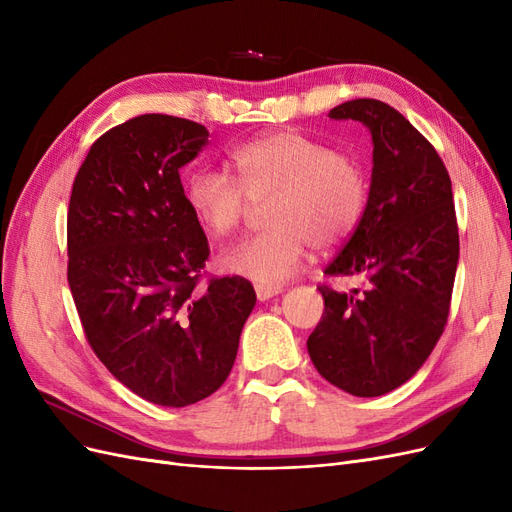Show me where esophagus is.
<instances>
[{"label":"esophagus","instance_id":"34e87169","mask_svg":"<svg viewBox=\"0 0 512 512\" xmlns=\"http://www.w3.org/2000/svg\"><path fill=\"white\" fill-rule=\"evenodd\" d=\"M282 292V286H260L256 284V297L258 301H269Z\"/></svg>","mask_w":512,"mask_h":512}]
</instances>
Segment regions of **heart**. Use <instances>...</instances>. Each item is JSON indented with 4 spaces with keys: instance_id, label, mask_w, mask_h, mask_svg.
Wrapping results in <instances>:
<instances>
[{
    "instance_id": "1",
    "label": "heart",
    "mask_w": 512,
    "mask_h": 512,
    "mask_svg": "<svg viewBox=\"0 0 512 512\" xmlns=\"http://www.w3.org/2000/svg\"><path fill=\"white\" fill-rule=\"evenodd\" d=\"M237 179L200 168L185 183L198 224L213 237L237 230L252 203L265 207L267 230L232 243L220 267L260 286H277L297 273L309 245L333 247L359 226L367 179L359 162L301 132H275L232 151Z\"/></svg>"
}]
</instances>
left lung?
Listing matches in <instances>:
<instances>
[{
    "label": "left lung",
    "instance_id": "obj_1",
    "mask_svg": "<svg viewBox=\"0 0 512 512\" xmlns=\"http://www.w3.org/2000/svg\"><path fill=\"white\" fill-rule=\"evenodd\" d=\"M371 134V183L359 226L327 275L363 277V292L320 286L324 314L307 337L318 374L354 397L408 382L444 331L459 262L451 177L438 151L380 100L331 108Z\"/></svg>",
    "mask_w": 512,
    "mask_h": 512
}]
</instances>
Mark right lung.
<instances>
[{
    "label": "right lung",
    "instance_id": "1",
    "mask_svg": "<svg viewBox=\"0 0 512 512\" xmlns=\"http://www.w3.org/2000/svg\"><path fill=\"white\" fill-rule=\"evenodd\" d=\"M200 123L141 115L91 145L68 209V284L87 342L151 404L185 408L224 384L256 305L243 277L198 288L209 243L179 168L207 145Z\"/></svg>",
    "mask_w": 512,
    "mask_h": 512
}]
</instances>
